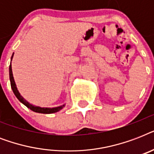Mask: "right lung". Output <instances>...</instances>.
I'll list each match as a JSON object with an SVG mask.
<instances>
[{
    "label": "right lung",
    "mask_w": 154,
    "mask_h": 154,
    "mask_svg": "<svg viewBox=\"0 0 154 154\" xmlns=\"http://www.w3.org/2000/svg\"><path fill=\"white\" fill-rule=\"evenodd\" d=\"M13 54L12 55V57H11V61H12V59L13 57ZM9 80H10V84H11V88L13 89V94H15V96L17 97V98L22 103L23 105H25V106L30 109L33 111L35 112H39V113H45V114H49V113H53V112H57L58 111H60V109H62L63 108L65 107V104L62 105H60V106H57V107H53V108H48V107H40V106H36V105H32L31 103H29L28 101H26L24 97H23L20 94L18 91L17 88V85L15 83V81H14V78H13V71H12V65H9Z\"/></svg>",
    "instance_id": "right-lung-1"
}]
</instances>
